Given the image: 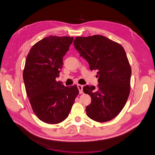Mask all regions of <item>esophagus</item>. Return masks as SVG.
<instances>
[{"label": "esophagus", "instance_id": "34e87169", "mask_svg": "<svg viewBox=\"0 0 155 155\" xmlns=\"http://www.w3.org/2000/svg\"><path fill=\"white\" fill-rule=\"evenodd\" d=\"M78 90L79 92V94H82L83 93V86L81 85H78Z\"/></svg>", "mask_w": 155, "mask_h": 155}]
</instances>
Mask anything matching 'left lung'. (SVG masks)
<instances>
[{
    "mask_svg": "<svg viewBox=\"0 0 155 155\" xmlns=\"http://www.w3.org/2000/svg\"><path fill=\"white\" fill-rule=\"evenodd\" d=\"M74 46L91 70H97L98 88L85 86L91 97L87 115L97 122L114 118L123 109L130 93L131 68L121 45L100 35L76 37Z\"/></svg>",
    "mask_w": 155,
    "mask_h": 155,
    "instance_id": "1",
    "label": "left lung"
}]
</instances>
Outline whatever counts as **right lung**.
<instances>
[{"mask_svg":"<svg viewBox=\"0 0 155 155\" xmlns=\"http://www.w3.org/2000/svg\"><path fill=\"white\" fill-rule=\"evenodd\" d=\"M74 37L49 36L37 42L28 54L23 79L35 115L43 122L59 124L66 119L79 94L76 85L56 81L63 58Z\"/></svg>","mask_w":155,"mask_h":155,"instance_id":"obj_1","label":"right lung"}]
</instances>
